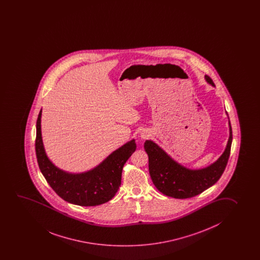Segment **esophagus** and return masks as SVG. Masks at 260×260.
<instances>
[{"label": "esophagus", "instance_id": "1", "mask_svg": "<svg viewBox=\"0 0 260 260\" xmlns=\"http://www.w3.org/2000/svg\"><path fill=\"white\" fill-rule=\"evenodd\" d=\"M147 132H143L142 133H141V137L143 138V139H146V138H147Z\"/></svg>", "mask_w": 260, "mask_h": 260}]
</instances>
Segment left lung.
I'll return each mask as SVG.
<instances>
[{
  "instance_id": "obj_1",
  "label": "left lung",
  "mask_w": 260,
  "mask_h": 260,
  "mask_svg": "<svg viewBox=\"0 0 260 260\" xmlns=\"http://www.w3.org/2000/svg\"><path fill=\"white\" fill-rule=\"evenodd\" d=\"M207 82L215 86L210 77L206 76ZM233 132L230 123V138L227 147L221 157L207 168L188 170L174 162L160 147L147 140L145 150L148 155V167L154 186L166 196L175 199H188L197 196L210 188L222 176L231 154Z\"/></svg>"
}]
</instances>
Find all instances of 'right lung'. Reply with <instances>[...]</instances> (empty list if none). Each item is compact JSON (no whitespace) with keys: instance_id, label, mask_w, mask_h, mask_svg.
Instances as JSON below:
<instances>
[{"instance_id":"add662e5","label":"right lung","mask_w":260,"mask_h":260,"mask_svg":"<svg viewBox=\"0 0 260 260\" xmlns=\"http://www.w3.org/2000/svg\"><path fill=\"white\" fill-rule=\"evenodd\" d=\"M41 113L37 120L36 154L39 169L57 195L69 203L94 207L112 200L120 188L125 162L136 150L135 140L114 151L100 166L87 173L69 174L50 162L41 137Z\"/></svg>"}]
</instances>
